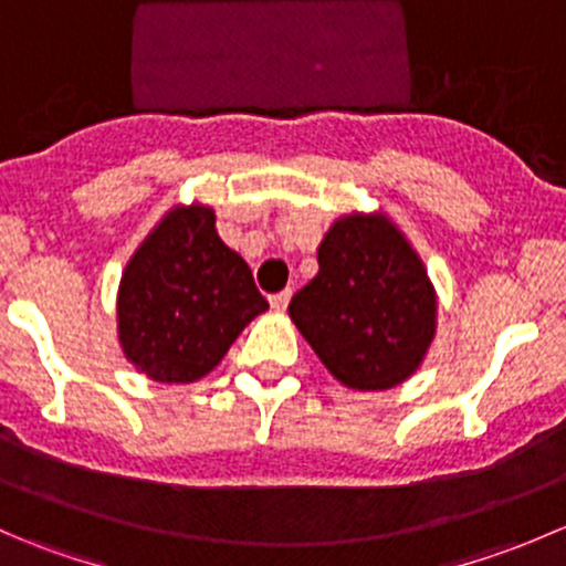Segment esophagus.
<instances>
[{"label":"esophagus","instance_id":"esophagus-1","mask_svg":"<svg viewBox=\"0 0 566 566\" xmlns=\"http://www.w3.org/2000/svg\"><path fill=\"white\" fill-rule=\"evenodd\" d=\"M290 298H293V290H282V293L271 295V306H273V310H276V312H284V310H287Z\"/></svg>","mask_w":566,"mask_h":566}]
</instances>
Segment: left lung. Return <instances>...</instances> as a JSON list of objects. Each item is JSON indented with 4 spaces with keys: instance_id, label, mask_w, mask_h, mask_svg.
Segmentation results:
<instances>
[{
    "instance_id": "8db88e82",
    "label": "left lung",
    "mask_w": 566,
    "mask_h": 566,
    "mask_svg": "<svg viewBox=\"0 0 566 566\" xmlns=\"http://www.w3.org/2000/svg\"><path fill=\"white\" fill-rule=\"evenodd\" d=\"M319 271L290 317L347 389H394L419 369L436 336V290L384 213L342 216L317 249Z\"/></svg>"
}]
</instances>
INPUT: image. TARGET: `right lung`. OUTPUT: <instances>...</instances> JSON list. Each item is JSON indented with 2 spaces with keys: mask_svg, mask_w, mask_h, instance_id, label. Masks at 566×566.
Wrapping results in <instances>:
<instances>
[{
  "mask_svg": "<svg viewBox=\"0 0 566 566\" xmlns=\"http://www.w3.org/2000/svg\"><path fill=\"white\" fill-rule=\"evenodd\" d=\"M265 310L247 260L216 232L213 210L188 205L169 210L125 265L117 336L147 378L193 384Z\"/></svg>",
  "mask_w": 566,
  "mask_h": 566,
  "instance_id": "obj_1",
  "label": "right lung"
}]
</instances>
